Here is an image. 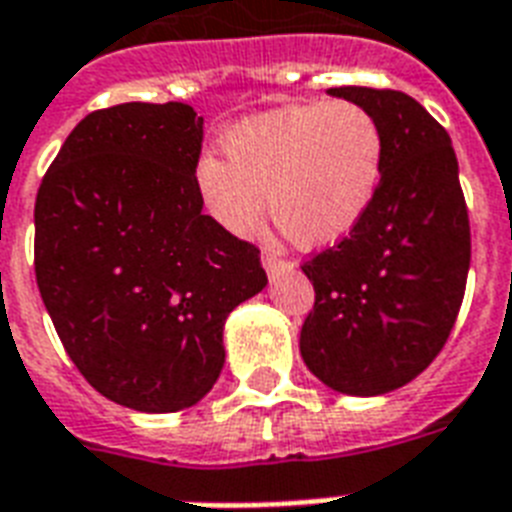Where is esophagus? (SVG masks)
I'll use <instances>...</instances> for the list:
<instances>
[{
  "mask_svg": "<svg viewBox=\"0 0 512 512\" xmlns=\"http://www.w3.org/2000/svg\"><path fill=\"white\" fill-rule=\"evenodd\" d=\"M289 263H284L276 252H271V249H265L263 252V268L268 271V276H273L276 271H281V268H287Z\"/></svg>",
  "mask_w": 512,
  "mask_h": 512,
  "instance_id": "1",
  "label": "esophagus"
}]
</instances>
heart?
I'll return each mask as SVG.
<instances>
[{"label": "heart", "instance_id": "1", "mask_svg": "<svg viewBox=\"0 0 512 512\" xmlns=\"http://www.w3.org/2000/svg\"><path fill=\"white\" fill-rule=\"evenodd\" d=\"M223 159L204 154L196 188L223 231L249 236L268 215L300 249L348 239L372 212L385 172L380 122L350 100L295 103L225 132Z\"/></svg>", "mask_w": 512, "mask_h": 512}]
</instances>
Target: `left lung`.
I'll return each instance as SVG.
<instances>
[{"label": "left lung", "mask_w": 512, "mask_h": 512, "mask_svg": "<svg viewBox=\"0 0 512 512\" xmlns=\"http://www.w3.org/2000/svg\"><path fill=\"white\" fill-rule=\"evenodd\" d=\"M372 111L385 138L366 220L303 265L316 303L300 332L305 366L345 396L404 388L441 353L460 313L470 225L452 138L396 90L332 87Z\"/></svg>", "instance_id": "left-lung-1"}]
</instances>
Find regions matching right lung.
Segmentation results:
<instances>
[{"mask_svg": "<svg viewBox=\"0 0 512 512\" xmlns=\"http://www.w3.org/2000/svg\"><path fill=\"white\" fill-rule=\"evenodd\" d=\"M201 140L185 103L103 108L36 193L44 308L84 380L135 412L199 404L223 372L225 319L268 284L260 249L201 212Z\"/></svg>", "mask_w": 512, "mask_h": 512, "instance_id": "1", "label": "right lung"}]
</instances>
